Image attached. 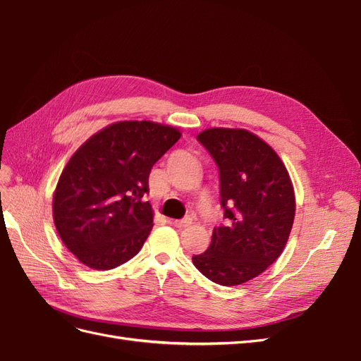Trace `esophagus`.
<instances>
[{
    "label": "esophagus",
    "mask_w": 361,
    "mask_h": 361,
    "mask_svg": "<svg viewBox=\"0 0 361 361\" xmlns=\"http://www.w3.org/2000/svg\"><path fill=\"white\" fill-rule=\"evenodd\" d=\"M171 224L178 228L188 227L191 224V218H185V220H174V221H171Z\"/></svg>",
    "instance_id": "1"
}]
</instances>
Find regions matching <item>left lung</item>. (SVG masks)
I'll use <instances>...</instances> for the list:
<instances>
[{
	"label": "left lung",
	"mask_w": 361,
	"mask_h": 361,
	"mask_svg": "<svg viewBox=\"0 0 361 361\" xmlns=\"http://www.w3.org/2000/svg\"><path fill=\"white\" fill-rule=\"evenodd\" d=\"M220 170L226 224L192 257L204 277L236 286L280 257L295 218V191L285 162L267 141L243 128H209L197 135Z\"/></svg>",
	"instance_id": "1"
}]
</instances>
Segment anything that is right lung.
I'll return each instance as SVG.
<instances>
[{
	"label": "right lung",
	"mask_w": 361,
	"mask_h": 361,
	"mask_svg": "<svg viewBox=\"0 0 361 361\" xmlns=\"http://www.w3.org/2000/svg\"><path fill=\"white\" fill-rule=\"evenodd\" d=\"M182 137L150 120H120L75 150L52 197L59 236L81 264L117 268L143 247L154 209L145 200L154 164Z\"/></svg>",
	"instance_id": "1"
}]
</instances>
